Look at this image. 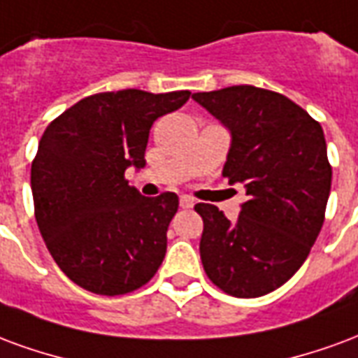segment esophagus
Here are the masks:
<instances>
[{"mask_svg": "<svg viewBox=\"0 0 358 358\" xmlns=\"http://www.w3.org/2000/svg\"><path fill=\"white\" fill-rule=\"evenodd\" d=\"M179 204H181L182 210H189V208H192V206H194V200H192L190 196H181Z\"/></svg>", "mask_w": 358, "mask_h": 358, "instance_id": "obj_1", "label": "esophagus"}]
</instances>
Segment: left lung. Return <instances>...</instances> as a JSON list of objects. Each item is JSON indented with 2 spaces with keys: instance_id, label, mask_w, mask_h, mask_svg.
I'll list each match as a JSON object with an SVG mask.
<instances>
[{
  "instance_id": "left-lung-1",
  "label": "left lung",
  "mask_w": 358,
  "mask_h": 358,
  "mask_svg": "<svg viewBox=\"0 0 358 358\" xmlns=\"http://www.w3.org/2000/svg\"><path fill=\"white\" fill-rule=\"evenodd\" d=\"M192 99L231 131L223 177L244 182L248 196L234 223L217 206H194L206 275L229 296H265L296 275L324 223L332 185L324 133L288 96L254 85Z\"/></svg>"
}]
</instances>
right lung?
I'll list each match as a JSON object with an SVG mask.
<instances>
[{
	"label": "right lung",
	"mask_w": 358,
	"mask_h": 358,
	"mask_svg": "<svg viewBox=\"0 0 358 358\" xmlns=\"http://www.w3.org/2000/svg\"><path fill=\"white\" fill-rule=\"evenodd\" d=\"M190 91H106L85 96L47 125L32 162L34 213L64 275L99 296H124L156 275L179 208L176 192L141 196L125 169L145 168L156 120Z\"/></svg>",
	"instance_id": "right-lung-1"
}]
</instances>
